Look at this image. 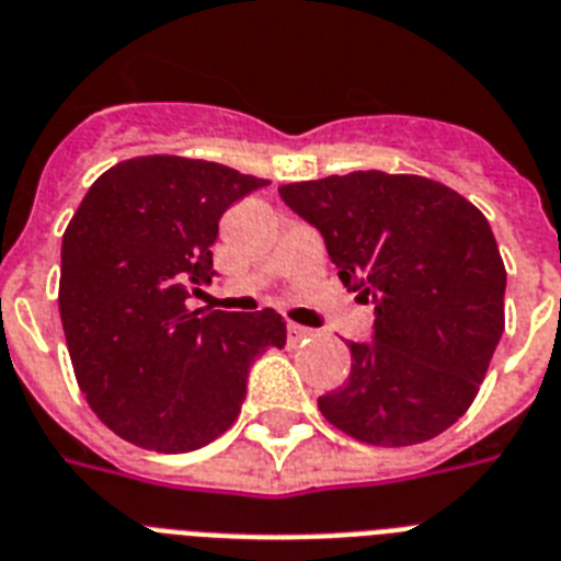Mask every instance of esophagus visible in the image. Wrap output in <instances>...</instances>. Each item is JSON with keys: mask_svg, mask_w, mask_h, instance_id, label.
<instances>
[{"mask_svg": "<svg viewBox=\"0 0 561 561\" xmlns=\"http://www.w3.org/2000/svg\"><path fill=\"white\" fill-rule=\"evenodd\" d=\"M313 331L311 328H302V325H296V322H288V343L296 345V343H302V340H308Z\"/></svg>", "mask_w": 561, "mask_h": 561, "instance_id": "obj_1", "label": "esophagus"}]
</instances>
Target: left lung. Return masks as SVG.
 I'll use <instances>...</instances> for the list:
<instances>
[{
	"mask_svg": "<svg viewBox=\"0 0 561 561\" xmlns=\"http://www.w3.org/2000/svg\"><path fill=\"white\" fill-rule=\"evenodd\" d=\"M317 227L345 288L375 305L352 375L320 398L345 435L412 446L449 430L476 398L504 331L502 253L486 218L421 175L352 172L279 186Z\"/></svg>",
	"mask_w": 561,
	"mask_h": 561,
	"instance_id": "left-lung-1",
	"label": "left lung"
}]
</instances>
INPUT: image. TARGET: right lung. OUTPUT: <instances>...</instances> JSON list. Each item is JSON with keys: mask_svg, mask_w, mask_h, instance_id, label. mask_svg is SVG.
Wrapping results in <instances>:
<instances>
[{"mask_svg": "<svg viewBox=\"0 0 561 561\" xmlns=\"http://www.w3.org/2000/svg\"><path fill=\"white\" fill-rule=\"evenodd\" d=\"M265 178L175 154L131 158L91 184L62 236L59 317L77 383L108 430L154 453H193L239 417L248 371L288 340L273 308H186L216 276L230 204Z\"/></svg>", "mask_w": 561, "mask_h": 561, "instance_id": "obj_1", "label": "right lung"}]
</instances>
